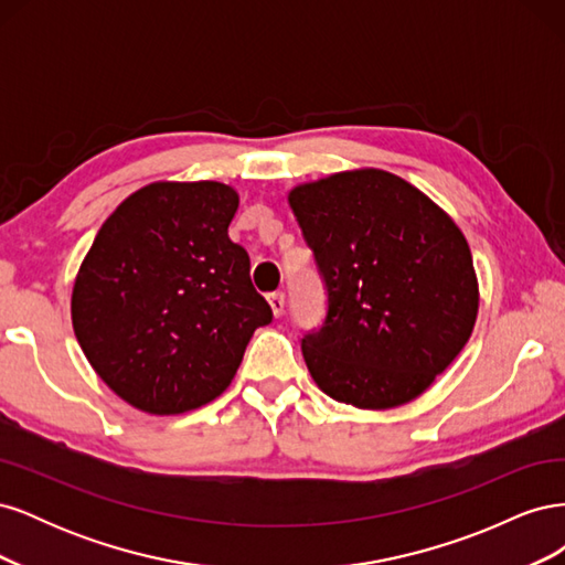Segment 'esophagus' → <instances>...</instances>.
Listing matches in <instances>:
<instances>
[{
  "label": "esophagus",
  "mask_w": 565,
  "mask_h": 565,
  "mask_svg": "<svg viewBox=\"0 0 565 565\" xmlns=\"http://www.w3.org/2000/svg\"><path fill=\"white\" fill-rule=\"evenodd\" d=\"M268 303H270L273 316H276V318H280L285 313V295L282 292H270Z\"/></svg>",
  "instance_id": "1"
}]
</instances>
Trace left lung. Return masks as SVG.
Segmentation results:
<instances>
[{
	"mask_svg": "<svg viewBox=\"0 0 565 565\" xmlns=\"http://www.w3.org/2000/svg\"><path fill=\"white\" fill-rule=\"evenodd\" d=\"M287 200L328 289L322 328L301 339L313 382L361 409L415 401L473 332L478 280L465 233L384 169L301 183Z\"/></svg>",
	"mask_w": 565,
	"mask_h": 565,
	"instance_id": "8db88e82",
	"label": "left lung"
}]
</instances>
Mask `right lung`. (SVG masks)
Wrapping results in <instances>:
<instances>
[{
    "mask_svg": "<svg viewBox=\"0 0 565 565\" xmlns=\"http://www.w3.org/2000/svg\"><path fill=\"white\" fill-rule=\"evenodd\" d=\"M235 188L156 181L106 218L73 287V330L119 398L181 415L228 388L256 328L273 320L228 237Z\"/></svg>",
    "mask_w": 565,
    "mask_h": 565,
    "instance_id": "obj_1",
    "label": "right lung"
}]
</instances>
